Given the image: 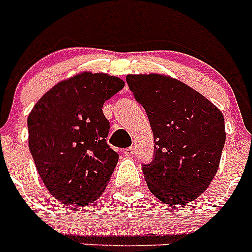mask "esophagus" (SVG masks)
<instances>
[{"mask_svg":"<svg viewBox=\"0 0 252 252\" xmlns=\"http://www.w3.org/2000/svg\"><path fill=\"white\" fill-rule=\"evenodd\" d=\"M133 153H135V146H130V148L124 151L125 157H132Z\"/></svg>","mask_w":252,"mask_h":252,"instance_id":"obj_1","label":"esophagus"}]
</instances>
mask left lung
Here are the masks:
<instances>
[{
    "label": "left lung",
    "mask_w": 252,
    "mask_h": 252,
    "mask_svg": "<svg viewBox=\"0 0 252 252\" xmlns=\"http://www.w3.org/2000/svg\"><path fill=\"white\" fill-rule=\"evenodd\" d=\"M126 81L153 128L154 159L142 165L150 192L173 206L194 201L218 170L226 141L223 115L169 75L128 74Z\"/></svg>",
    "instance_id": "left-lung-1"
}]
</instances>
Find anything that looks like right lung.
Listing matches in <instances>:
<instances>
[{"instance_id":"1","label":"right lung","mask_w":252,"mask_h":252,"mask_svg":"<svg viewBox=\"0 0 252 252\" xmlns=\"http://www.w3.org/2000/svg\"><path fill=\"white\" fill-rule=\"evenodd\" d=\"M125 86L104 73L83 72L55 84L28 117L29 149L53 197L87 206L101 197L119 154L107 145L103 103Z\"/></svg>"}]
</instances>
